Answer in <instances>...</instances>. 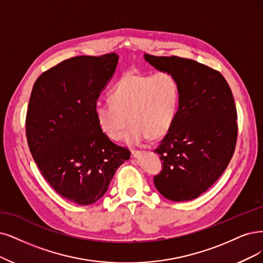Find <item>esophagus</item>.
Returning a JSON list of instances; mask_svg holds the SVG:
<instances>
[{
	"label": "esophagus",
	"mask_w": 263,
	"mask_h": 263,
	"mask_svg": "<svg viewBox=\"0 0 263 263\" xmlns=\"http://www.w3.org/2000/svg\"><path fill=\"white\" fill-rule=\"evenodd\" d=\"M141 154H142V152H141V151H138V149H132V151H131V156L134 157V158L140 157Z\"/></svg>",
	"instance_id": "34e87169"
}]
</instances>
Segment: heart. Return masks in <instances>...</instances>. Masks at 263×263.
Returning <instances> with one entry per match:
<instances>
[{
	"label": "heart",
	"instance_id": "b5f03b06",
	"mask_svg": "<svg viewBox=\"0 0 263 263\" xmlns=\"http://www.w3.org/2000/svg\"><path fill=\"white\" fill-rule=\"evenodd\" d=\"M109 103H97L95 120L100 130L112 141L122 139L128 118L131 125L126 134L130 144L145 139L159 140L177 119L181 87L173 74L125 72L111 89Z\"/></svg>",
	"mask_w": 263,
	"mask_h": 263
}]
</instances>
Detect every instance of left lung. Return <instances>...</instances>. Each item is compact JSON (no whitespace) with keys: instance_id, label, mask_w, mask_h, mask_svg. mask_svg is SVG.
I'll return each mask as SVG.
<instances>
[{"instance_id":"obj_1","label":"left lung","mask_w":263,"mask_h":263,"mask_svg":"<svg viewBox=\"0 0 263 263\" xmlns=\"http://www.w3.org/2000/svg\"><path fill=\"white\" fill-rule=\"evenodd\" d=\"M176 77L181 87L177 119L155 149L162 170L154 177L163 197L185 201L205 193L227 169L237 141V111L231 87L218 70L179 56L144 55Z\"/></svg>"}]
</instances>
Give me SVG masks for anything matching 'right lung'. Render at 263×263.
<instances>
[{
  "instance_id": "1",
  "label": "right lung",
  "mask_w": 263,
  "mask_h": 263,
  "mask_svg": "<svg viewBox=\"0 0 263 263\" xmlns=\"http://www.w3.org/2000/svg\"><path fill=\"white\" fill-rule=\"evenodd\" d=\"M117 62L116 53L65 60L37 78L29 100V149L50 185L78 205L99 200L130 158L128 148L102 133L94 115Z\"/></svg>"
}]
</instances>
